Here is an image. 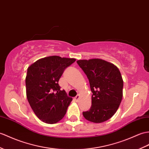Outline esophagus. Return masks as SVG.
Here are the masks:
<instances>
[{
	"instance_id": "esophagus-1",
	"label": "esophagus",
	"mask_w": 149,
	"mask_h": 149,
	"mask_svg": "<svg viewBox=\"0 0 149 149\" xmlns=\"http://www.w3.org/2000/svg\"><path fill=\"white\" fill-rule=\"evenodd\" d=\"M74 100H75V102H78L79 101V100H80V95H77L74 98Z\"/></svg>"
}]
</instances>
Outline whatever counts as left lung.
<instances>
[{
  "mask_svg": "<svg viewBox=\"0 0 149 149\" xmlns=\"http://www.w3.org/2000/svg\"><path fill=\"white\" fill-rule=\"evenodd\" d=\"M89 79L91 107L83 116L95 123L105 122L115 114L123 98V80L116 65L102 59L77 61Z\"/></svg>",
  "mask_w": 149,
  "mask_h": 149,
  "instance_id": "obj_1",
  "label": "left lung"
}]
</instances>
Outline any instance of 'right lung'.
<instances>
[{
	"mask_svg": "<svg viewBox=\"0 0 149 149\" xmlns=\"http://www.w3.org/2000/svg\"><path fill=\"white\" fill-rule=\"evenodd\" d=\"M75 58L51 56L39 59L27 69L25 79L27 100L38 118L55 124L63 118L72 98L61 90L59 79Z\"/></svg>",
	"mask_w": 149,
	"mask_h": 149,
	"instance_id": "1",
	"label": "right lung"
}]
</instances>
